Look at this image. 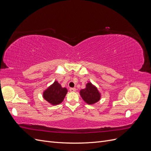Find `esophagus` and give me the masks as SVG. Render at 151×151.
Here are the masks:
<instances>
[{
  "instance_id": "1",
  "label": "esophagus",
  "mask_w": 151,
  "mask_h": 151,
  "mask_svg": "<svg viewBox=\"0 0 151 151\" xmlns=\"http://www.w3.org/2000/svg\"><path fill=\"white\" fill-rule=\"evenodd\" d=\"M69 90H70V92H75V91H76V88H71L69 89Z\"/></svg>"
}]
</instances>
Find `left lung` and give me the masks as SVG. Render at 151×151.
Listing matches in <instances>:
<instances>
[{
  "mask_svg": "<svg viewBox=\"0 0 151 151\" xmlns=\"http://www.w3.org/2000/svg\"><path fill=\"white\" fill-rule=\"evenodd\" d=\"M80 94L84 101L89 104L98 102L101 98L97 88L91 83L86 84L85 89L80 91Z\"/></svg>",
  "mask_w": 151,
  "mask_h": 151,
  "instance_id": "1",
  "label": "left lung"
}]
</instances>
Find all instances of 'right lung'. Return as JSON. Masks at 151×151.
Segmentation results:
<instances>
[{"mask_svg": "<svg viewBox=\"0 0 151 151\" xmlns=\"http://www.w3.org/2000/svg\"><path fill=\"white\" fill-rule=\"evenodd\" d=\"M67 89L62 88L57 81L44 91L43 98L45 100L52 105H57L61 103L65 97Z\"/></svg>", "mask_w": 151, "mask_h": 151, "instance_id": "add662e5", "label": "right lung"}]
</instances>
